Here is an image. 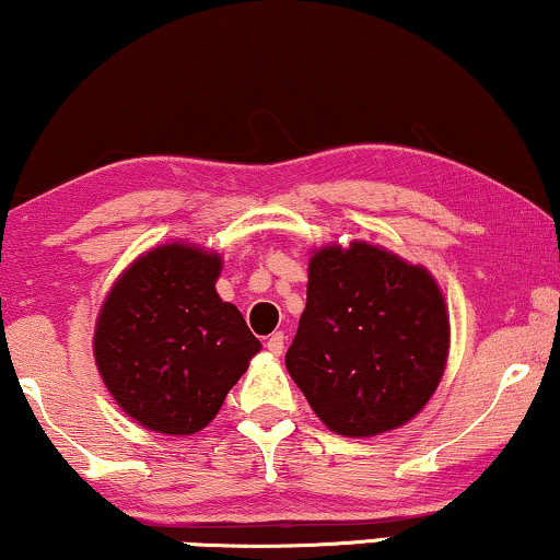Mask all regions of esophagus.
Returning <instances> with one entry per match:
<instances>
[{"instance_id": "34e87169", "label": "esophagus", "mask_w": 560, "mask_h": 560, "mask_svg": "<svg viewBox=\"0 0 560 560\" xmlns=\"http://www.w3.org/2000/svg\"><path fill=\"white\" fill-rule=\"evenodd\" d=\"M267 350L272 355H282V350H285V335L282 332H272L267 337Z\"/></svg>"}]
</instances>
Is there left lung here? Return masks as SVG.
<instances>
[{
  "label": "left lung",
  "instance_id": "8db88e82",
  "mask_svg": "<svg viewBox=\"0 0 560 560\" xmlns=\"http://www.w3.org/2000/svg\"><path fill=\"white\" fill-rule=\"evenodd\" d=\"M436 278L389 248L350 241L308 259L306 308L285 369L329 431L371 439L410 423L448 358Z\"/></svg>",
  "mask_w": 560,
  "mask_h": 560
}]
</instances>
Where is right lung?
I'll list each match as a JSON object with an SVG mask.
<instances>
[{
	"instance_id": "obj_1",
	"label": "right lung",
	"mask_w": 560,
	"mask_h": 560,
	"mask_svg": "<svg viewBox=\"0 0 560 560\" xmlns=\"http://www.w3.org/2000/svg\"><path fill=\"white\" fill-rule=\"evenodd\" d=\"M223 257L189 241L153 246L114 280L93 355L114 402L165 436L202 431L261 342L215 282Z\"/></svg>"
}]
</instances>
